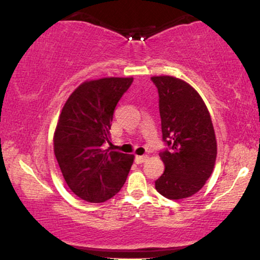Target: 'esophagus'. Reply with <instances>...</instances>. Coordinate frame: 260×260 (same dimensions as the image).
<instances>
[{
    "mask_svg": "<svg viewBox=\"0 0 260 260\" xmlns=\"http://www.w3.org/2000/svg\"><path fill=\"white\" fill-rule=\"evenodd\" d=\"M148 159V156L147 155H143V156H136L135 157V162L137 163V165H141V163H144L145 161Z\"/></svg>",
    "mask_w": 260,
    "mask_h": 260,
    "instance_id": "34e87169",
    "label": "esophagus"
}]
</instances>
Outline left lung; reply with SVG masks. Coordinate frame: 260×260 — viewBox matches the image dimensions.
<instances>
[{
    "label": "left lung",
    "mask_w": 260,
    "mask_h": 260,
    "mask_svg": "<svg viewBox=\"0 0 260 260\" xmlns=\"http://www.w3.org/2000/svg\"><path fill=\"white\" fill-rule=\"evenodd\" d=\"M158 91L162 140L159 152L166 170L155 181L159 194L179 200L198 193L211 176L216 140L211 116L200 94L186 81L169 76L152 77Z\"/></svg>",
    "instance_id": "left-lung-1"
}]
</instances>
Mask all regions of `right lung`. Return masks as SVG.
<instances>
[{"instance_id":"obj_1","label":"right lung","mask_w":260,"mask_h":260,"mask_svg":"<svg viewBox=\"0 0 260 260\" xmlns=\"http://www.w3.org/2000/svg\"><path fill=\"white\" fill-rule=\"evenodd\" d=\"M134 78L85 81L70 95L54 133V154L67 186L88 202H104L125 183L134 155L103 150L117 103Z\"/></svg>"}]
</instances>
